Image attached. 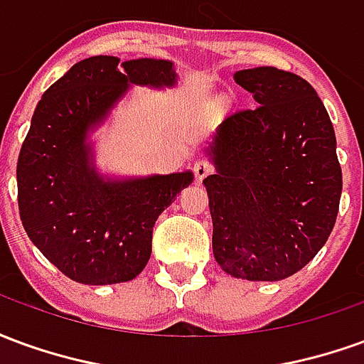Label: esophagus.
I'll return each instance as SVG.
<instances>
[{
	"label": "esophagus",
	"instance_id": "34e87169",
	"mask_svg": "<svg viewBox=\"0 0 364 364\" xmlns=\"http://www.w3.org/2000/svg\"><path fill=\"white\" fill-rule=\"evenodd\" d=\"M193 171H195V177H197L198 181H203L206 175L213 173V166H210L206 159H197V161H195V167H193Z\"/></svg>",
	"mask_w": 364,
	"mask_h": 364
}]
</instances>
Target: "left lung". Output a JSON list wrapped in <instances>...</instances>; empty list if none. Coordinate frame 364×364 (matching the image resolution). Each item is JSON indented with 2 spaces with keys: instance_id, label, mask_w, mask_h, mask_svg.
I'll list each match as a JSON object with an SVG mask.
<instances>
[{
  "instance_id": "obj_1",
  "label": "left lung",
  "mask_w": 364,
  "mask_h": 364,
  "mask_svg": "<svg viewBox=\"0 0 364 364\" xmlns=\"http://www.w3.org/2000/svg\"><path fill=\"white\" fill-rule=\"evenodd\" d=\"M257 105L216 128L205 181L213 252L247 281H282L328 242L341 198L336 132L316 90L300 75L261 66L234 74Z\"/></svg>"
}]
</instances>
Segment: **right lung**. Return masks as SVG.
<instances>
[{"label": "right lung", "mask_w": 364, "mask_h": 364, "mask_svg": "<svg viewBox=\"0 0 364 364\" xmlns=\"http://www.w3.org/2000/svg\"><path fill=\"white\" fill-rule=\"evenodd\" d=\"M173 62L91 56L44 91L21 146L17 200L23 228L52 265L82 284H114L142 273L158 216L193 181L191 171L107 179L87 132L130 85L171 87Z\"/></svg>", "instance_id": "obj_1"}]
</instances>
